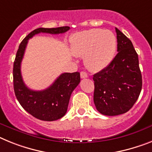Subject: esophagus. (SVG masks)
Wrapping results in <instances>:
<instances>
[{
  "label": "esophagus",
  "mask_w": 152,
  "mask_h": 152,
  "mask_svg": "<svg viewBox=\"0 0 152 152\" xmlns=\"http://www.w3.org/2000/svg\"><path fill=\"white\" fill-rule=\"evenodd\" d=\"M80 76H81V78H82V79L87 78L88 75H87V73H86V72H83H83H80Z\"/></svg>",
  "instance_id": "esophagus-1"
}]
</instances>
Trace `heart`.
Here are the masks:
<instances>
[{"label":"heart","instance_id":"1","mask_svg":"<svg viewBox=\"0 0 152 152\" xmlns=\"http://www.w3.org/2000/svg\"><path fill=\"white\" fill-rule=\"evenodd\" d=\"M117 39L109 30L94 28L76 33L72 39V49L77 56H85V64L93 71L106 68L113 59Z\"/></svg>","mask_w":152,"mask_h":152}]
</instances>
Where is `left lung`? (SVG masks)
<instances>
[{
  "label": "left lung",
  "mask_w": 152,
  "mask_h": 152,
  "mask_svg": "<svg viewBox=\"0 0 152 152\" xmlns=\"http://www.w3.org/2000/svg\"><path fill=\"white\" fill-rule=\"evenodd\" d=\"M117 54L106 68L94 75V101L100 113L116 116L127 112L142 87L138 56L131 41L115 28Z\"/></svg>",
  "instance_id": "1"
}]
</instances>
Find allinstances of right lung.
<instances>
[{"label":"right lung","instance_id":"obj_1","mask_svg":"<svg viewBox=\"0 0 152 152\" xmlns=\"http://www.w3.org/2000/svg\"><path fill=\"white\" fill-rule=\"evenodd\" d=\"M64 26L52 28H39L32 31L21 42L14 62V90L18 100L24 109L37 119L53 121L66 114L70 96L80 82V72L61 74L49 87L44 90L35 91L29 89L23 81L21 72V63L25 54L28 41L39 33L62 34L69 30Z\"/></svg>","mask_w":152,"mask_h":152}]
</instances>
